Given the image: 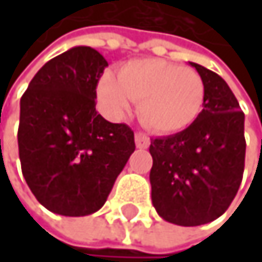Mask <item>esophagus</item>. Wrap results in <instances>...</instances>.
Wrapping results in <instances>:
<instances>
[{
  "label": "esophagus",
  "mask_w": 262,
  "mask_h": 262,
  "mask_svg": "<svg viewBox=\"0 0 262 262\" xmlns=\"http://www.w3.org/2000/svg\"><path fill=\"white\" fill-rule=\"evenodd\" d=\"M135 144L138 148H147L150 145V138L144 133H135Z\"/></svg>",
  "instance_id": "34e87169"
}]
</instances>
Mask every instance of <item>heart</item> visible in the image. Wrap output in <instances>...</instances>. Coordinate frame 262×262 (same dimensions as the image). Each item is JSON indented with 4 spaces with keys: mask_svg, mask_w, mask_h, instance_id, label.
<instances>
[{
    "mask_svg": "<svg viewBox=\"0 0 262 262\" xmlns=\"http://www.w3.org/2000/svg\"><path fill=\"white\" fill-rule=\"evenodd\" d=\"M97 92L112 118H123L139 100L138 114L144 126L165 135L188 129L205 103V83L195 70L155 57L127 62L118 77L106 74Z\"/></svg>",
    "mask_w": 262,
    "mask_h": 262,
    "instance_id": "obj_1",
    "label": "heart"
}]
</instances>
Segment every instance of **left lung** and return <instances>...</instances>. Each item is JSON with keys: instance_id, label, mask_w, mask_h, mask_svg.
I'll use <instances>...</instances> for the list:
<instances>
[{"instance_id": "left-lung-1", "label": "left lung", "mask_w": 262, "mask_h": 262, "mask_svg": "<svg viewBox=\"0 0 262 262\" xmlns=\"http://www.w3.org/2000/svg\"><path fill=\"white\" fill-rule=\"evenodd\" d=\"M205 83L199 118L185 130L150 142L151 203L165 222L200 226L219 219L244 171V114L219 74L189 62Z\"/></svg>"}]
</instances>
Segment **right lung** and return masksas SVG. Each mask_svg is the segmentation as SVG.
<instances>
[{"label": "right lung", "mask_w": 262, "mask_h": 262, "mask_svg": "<svg viewBox=\"0 0 262 262\" xmlns=\"http://www.w3.org/2000/svg\"><path fill=\"white\" fill-rule=\"evenodd\" d=\"M106 67L97 50L73 47L47 62L21 98L23 174L37 202L54 214L97 212L135 151L130 127L95 111Z\"/></svg>", "instance_id": "1"}]
</instances>
